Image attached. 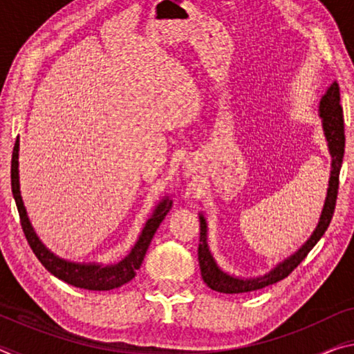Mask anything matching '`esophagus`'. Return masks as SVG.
I'll return each instance as SVG.
<instances>
[{
  "mask_svg": "<svg viewBox=\"0 0 354 354\" xmlns=\"http://www.w3.org/2000/svg\"><path fill=\"white\" fill-rule=\"evenodd\" d=\"M183 170L185 171V175H192V173H195L196 165H195V162H192V160H185Z\"/></svg>",
  "mask_w": 354,
  "mask_h": 354,
  "instance_id": "1",
  "label": "esophagus"
}]
</instances>
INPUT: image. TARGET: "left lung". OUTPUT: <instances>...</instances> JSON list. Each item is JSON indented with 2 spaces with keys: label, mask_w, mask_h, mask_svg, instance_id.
<instances>
[{
  "label": "left lung",
  "mask_w": 354,
  "mask_h": 354,
  "mask_svg": "<svg viewBox=\"0 0 354 354\" xmlns=\"http://www.w3.org/2000/svg\"><path fill=\"white\" fill-rule=\"evenodd\" d=\"M320 118L323 123V131H325V137L328 140L329 154H331V176H329V187L325 200V206L320 215V221L317 225L314 234L309 237V241L299 248L297 253H293L290 257H287L283 262H279L272 272L259 278H250L242 279L231 277V274L225 273L217 266L214 256L211 254L207 247V223L203 215L200 214V245H198V262L203 281L211 287L212 290L220 293H243V292H253L262 287H267L270 284L278 283V281L284 279L295 270L304 257L308 256L314 245L320 241L322 236L325 234L329 223H331L335 200H337V190H339V175L340 167H342L344 151H345V129H344V111L340 106V92L339 84L333 82L331 87L328 88L326 93L323 95L320 100Z\"/></svg>",
  "instance_id": "left-lung-1"
}]
</instances>
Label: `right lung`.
Instances as JSON below:
<instances>
[{"label": "right lung", "mask_w": 354, "mask_h": 354, "mask_svg": "<svg viewBox=\"0 0 354 354\" xmlns=\"http://www.w3.org/2000/svg\"><path fill=\"white\" fill-rule=\"evenodd\" d=\"M19 148L20 142L17 137L14 151H12V164H10V183H12V194L17 203V209L20 214V223L25 232L26 241L29 247L34 251V254L37 256V259L41 262L48 272L55 274L56 278L65 281V283L80 289L87 290H111L120 287L123 284L129 283L131 279L136 277L137 270L142 266L143 257L147 254V250L151 243V239L154 236L156 230H158L160 221L165 218V215L169 214L171 203L169 198L162 200L154 209L151 217L143 226L142 234L139 241L136 242L134 248L131 250V253L124 257L123 261L113 266H100V263H77L61 259L56 254H53L44 243L40 242V239L35 234L31 221L28 218L26 209L23 206V200L20 195V181H19Z\"/></svg>", "instance_id": "obj_1"}]
</instances>
